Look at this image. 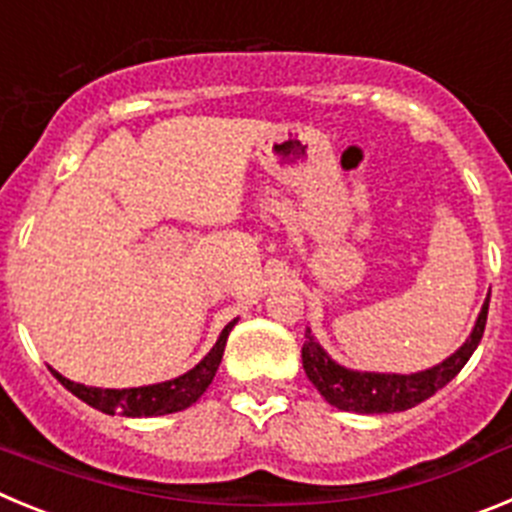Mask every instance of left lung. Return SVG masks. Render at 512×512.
Listing matches in <instances>:
<instances>
[{"mask_svg":"<svg viewBox=\"0 0 512 512\" xmlns=\"http://www.w3.org/2000/svg\"><path fill=\"white\" fill-rule=\"evenodd\" d=\"M487 310H490V297L482 305L477 325H474L472 336L454 356L443 361V364L425 369L418 374H372V372H351L343 369L336 361H330L318 341L305 330V343H302V366L305 374L325 402L333 408L348 410V413H400V410L415 408L418 402L428 400L443 390L456 374L464 369L474 348L482 341L487 325Z\"/></svg>","mask_w":512,"mask_h":512,"instance_id":"obj_1","label":"left lung"}]
</instances>
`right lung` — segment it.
I'll use <instances>...</instances> for the list:
<instances>
[{"mask_svg":"<svg viewBox=\"0 0 512 512\" xmlns=\"http://www.w3.org/2000/svg\"><path fill=\"white\" fill-rule=\"evenodd\" d=\"M233 325L235 320L225 325L210 354H207L200 364L194 366L192 372L171 379V382L151 384V387H133V390H99V387H84V384L71 382V379L61 377L58 372H53V377H56L71 395H76L79 400H84L87 405H92V408L102 410V413L107 415L153 418V415L179 413V410L189 408L192 402L200 400L202 392L210 387L217 366L223 361L225 341H228V333Z\"/></svg>","mask_w":512,"mask_h":512,"instance_id":"1","label":"right lung"}]
</instances>
